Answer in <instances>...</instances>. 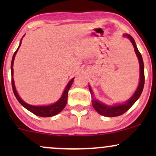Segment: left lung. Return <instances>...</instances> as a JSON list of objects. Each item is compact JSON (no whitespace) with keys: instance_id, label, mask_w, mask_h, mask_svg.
Instances as JSON below:
<instances>
[{"instance_id":"1","label":"left lung","mask_w":156,"mask_h":156,"mask_svg":"<svg viewBox=\"0 0 156 156\" xmlns=\"http://www.w3.org/2000/svg\"><path fill=\"white\" fill-rule=\"evenodd\" d=\"M124 37H127L128 39H129L133 46L134 47V51H135L136 55L138 57V60H139V68H140V79H139V83L138 85V87L136 90L135 91V92L133 93V95L130 97V98L128 101L123 103H117V104L113 105H108L105 104V103H102V102L98 101L95 98H94V92H93L92 88H91L90 85H89V89L90 91L91 96H92V103L94 108L95 109L96 112H98L101 115L105 116V117H117V116H120L122 114H123L125 113L129 109L130 107L133 105L134 103H136V101L140 97L141 92H142L143 88H144V62H143L142 57H141V53H139V50L136 47V44L135 40L131 36L128 34H123Z\"/></svg>"}]
</instances>
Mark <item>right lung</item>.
Wrapping results in <instances>:
<instances>
[{"mask_svg": "<svg viewBox=\"0 0 156 156\" xmlns=\"http://www.w3.org/2000/svg\"><path fill=\"white\" fill-rule=\"evenodd\" d=\"M24 36H23V37H24ZM23 38L21 39L18 48H17V51H16L15 52V53H14L13 57H12V63H11V71H12V89H13L14 94H15L16 98H17V101H19V103H20L24 108H26L27 110H28L29 112H31V113H33V114H34L35 115L39 116V117H53V116H55L56 115V114H59V113L64 108V107H65V105L67 104V102L68 91H69V89H70L75 78H72V79L69 80V83H67V86H66L65 89H64L63 92V94H62V97L59 98V100L57 101L55 103H53V104L48 105H32L28 104V103H26V102L23 101L20 98V97L19 96L17 90H16L15 80H14V78H13L14 60H15V55L17 54V51H18L19 48L20 47L21 43H22L21 42H22Z\"/></svg>", "mask_w": 156, "mask_h": 156, "instance_id": "obj_1", "label": "right lung"}]
</instances>
